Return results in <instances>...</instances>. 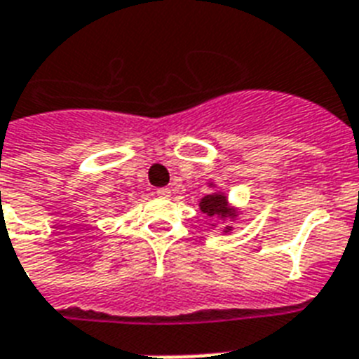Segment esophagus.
<instances>
[{
    "label": "esophagus",
    "mask_w": 359,
    "mask_h": 359,
    "mask_svg": "<svg viewBox=\"0 0 359 359\" xmlns=\"http://www.w3.org/2000/svg\"><path fill=\"white\" fill-rule=\"evenodd\" d=\"M156 194L159 198H170V194H172V191L168 187H161V189H157L156 191Z\"/></svg>",
    "instance_id": "esophagus-1"
}]
</instances>
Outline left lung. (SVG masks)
I'll return each mask as SVG.
<instances>
[{
  "mask_svg": "<svg viewBox=\"0 0 359 359\" xmlns=\"http://www.w3.org/2000/svg\"><path fill=\"white\" fill-rule=\"evenodd\" d=\"M209 189H211V193H208L203 198H200V202H198V208L202 211L203 215H208L209 219H217L222 226V233L228 235V233H233V224L237 220L241 219V211L239 208H235L233 203L229 202L228 194L224 193V189L217 187V183L213 180H209L205 182ZM211 228H215L217 224H209Z\"/></svg>",
  "mask_w": 359,
  "mask_h": 359,
  "instance_id": "1",
  "label": "left lung"
}]
</instances>
